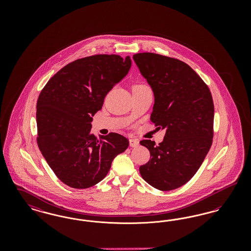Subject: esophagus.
Instances as JSON below:
<instances>
[{
    "label": "esophagus",
    "instance_id": "1",
    "mask_svg": "<svg viewBox=\"0 0 251 251\" xmlns=\"http://www.w3.org/2000/svg\"><path fill=\"white\" fill-rule=\"evenodd\" d=\"M138 145H139V141H138L137 139H133V138L130 139V146L132 147V148H135V147H137Z\"/></svg>",
    "mask_w": 251,
    "mask_h": 251
}]
</instances>
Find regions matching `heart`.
I'll return each mask as SVG.
<instances>
[{"instance_id":"1","label":"heart","mask_w":251,"mask_h":251,"mask_svg":"<svg viewBox=\"0 0 251 251\" xmlns=\"http://www.w3.org/2000/svg\"><path fill=\"white\" fill-rule=\"evenodd\" d=\"M147 86L144 85V84H137V85H134L133 88H146Z\"/></svg>"}]
</instances>
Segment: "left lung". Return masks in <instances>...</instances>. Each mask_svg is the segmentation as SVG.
Segmentation results:
<instances>
[{
	"mask_svg": "<svg viewBox=\"0 0 251 251\" xmlns=\"http://www.w3.org/2000/svg\"><path fill=\"white\" fill-rule=\"evenodd\" d=\"M154 94L151 120L166 130L163 142L142 140L151 159L139 168L149 184L169 191L185 184L213 142L215 108L202 79L180 60L152 52L132 56Z\"/></svg>",
	"mask_w": 251,
	"mask_h": 251,
	"instance_id": "obj_1",
	"label": "left lung"
}]
</instances>
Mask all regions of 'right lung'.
<instances>
[{"instance_id":"add662e5","label":"right lung","mask_w":251,"mask_h":251,"mask_svg":"<svg viewBox=\"0 0 251 251\" xmlns=\"http://www.w3.org/2000/svg\"><path fill=\"white\" fill-rule=\"evenodd\" d=\"M130 56L97 54L75 60L53 75L36 103L37 145L65 184L91 187L107 175L115 157L126 151L123 135L91 133L92 117L108 92L128 74Z\"/></svg>"}]
</instances>
